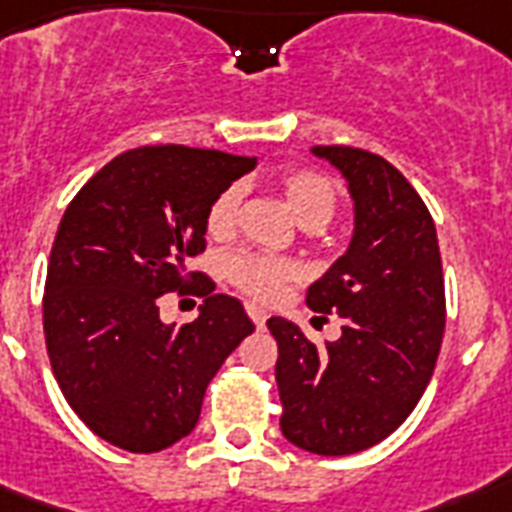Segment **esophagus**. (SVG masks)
<instances>
[{
    "instance_id": "34e87169",
    "label": "esophagus",
    "mask_w": 512,
    "mask_h": 512,
    "mask_svg": "<svg viewBox=\"0 0 512 512\" xmlns=\"http://www.w3.org/2000/svg\"><path fill=\"white\" fill-rule=\"evenodd\" d=\"M245 310H248V318L253 320V326L264 328V323H267V312L261 310V307H256V304H245Z\"/></svg>"
}]
</instances>
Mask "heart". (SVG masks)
I'll return each instance as SVG.
<instances>
[{
  "instance_id": "1",
  "label": "heart",
  "mask_w": 512,
  "mask_h": 512,
  "mask_svg": "<svg viewBox=\"0 0 512 512\" xmlns=\"http://www.w3.org/2000/svg\"><path fill=\"white\" fill-rule=\"evenodd\" d=\"M280 192H283L285 205L291 208L301 227L320 229L334 219L339 194H336L334 181L318 170H288L280 176ZM237 211H240V189L229 186L221 194L213 197L205 213V232L213 240H227L235 232ZM296 275L288 259L269 256V253L237 251L224 261V277L235 285L237 291L248 293L253 299L269 301L283 291V285Z\"/></svg>"
}]
</instances>
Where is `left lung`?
<instances>
[{"label":"left lung","mask_w":512,"mask_h":512,"mask_svg":"<svg viewBox=\"0 0 512 512\" xmlns=\"http://www.w3.org/2000/svg\"><path fill=\"white\" fill-rule=\"evenodd\" d=\"M312 152L342 170L355 200L350 251L307 291L320 318H342V336L318 347L283 318L267 328L280 430L299 449L344 457L384 441L419 403L441 352L446 291L435 221L406 176L355 146Z\"/></svg>","instance_id":"left-lung-1"}]
</instances>
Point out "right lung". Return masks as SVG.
I'll use <instances>...</instances> for the list:
<instances>
[{
    "mask_svg": "<svg viewBox=\"0 0 512 512\" xmlns=\"http://www.w3.org/2000/svg\"><path fill=\"white\" fill-rule=\"evenodd\" d=\"M256 157L138 146L87 181L63 213L42 323L55 382L98 438L154 454L192 433L205 387L253 334L243 304L184 261L205 251V213ZM200 295L201 318L159 320L161 296Z\"/></svg>",
    "mask_w": 512,
    "mask_h": 512,
    "instance_id": "right-lung-1",
    "label": "right lung"
}]
</instances>
